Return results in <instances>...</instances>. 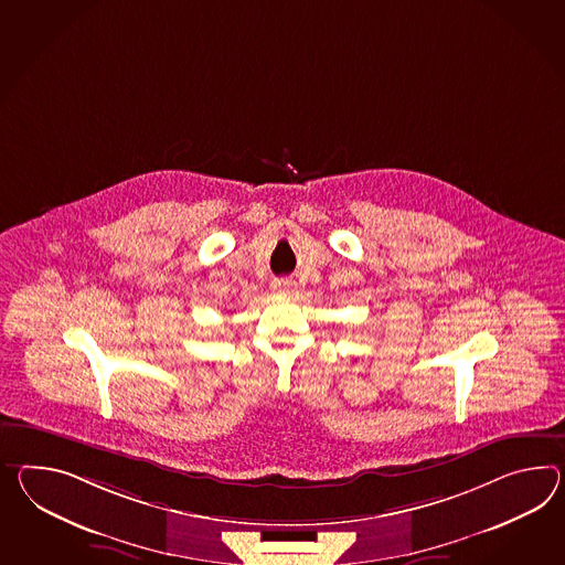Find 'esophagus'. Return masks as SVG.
<instances>
[{
	"label": "esophagus",
	"mask_w": 565,
	"mask_h": 565,
	"mask_svg": "<svg viewBox=\"0 0 565 565\" xmlns=\"http://www.w3.org/2000/svg\"><path fill=\"white\" fill-rule=\"evenodd\" d=\"M271 289L277 291V294H289V291L294 289V281H289V279H276V281L271 284Z\"/></svg>",
	"instance_id": "obj_1"
}]
</instances>
